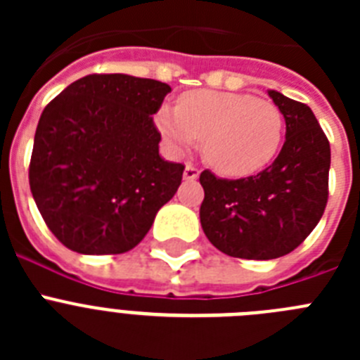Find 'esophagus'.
<instances>
[{
	"label": "esophagus",
	"mask_w": 360,
	"mask_h": 360,
	"mask_svg": "<svg viewBox=\"0 0 360 360\" xmlns=\"http://www.w3.org/2000/svg\"><path fill=\"white\" fill-rule=\"evenodd\" d=\"M198 174H200V169L198 167H196V165H193V164H187L186 165V171H184V178H186V180H196V178H198Z\"/></svg>",
	"instance_id": "34e87169"
}]
</instances>
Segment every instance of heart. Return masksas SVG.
Wrapping results in <instances>:
<instances>
[{
	"instance_id": "heart-1",
	"label": "heart",
	"mask_w": 360,
	"mask_h": 360,
	"mask_svg": "<svg viewBox=\"0 0 360 360\" xmlns=\"http://www.w3.org/2000/svg\"><path fill=\"white\" fill-rule=\"evenodd\" d=\"M158 126L178 151L203 139V157L225 176L262 171L278 155L285 133V119L274 103L216 90L184 94L176 111L160 110Z\"/></svg>"
}]
</instances>
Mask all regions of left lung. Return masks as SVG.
Here are the masks:
<instances>
[{
    "mask_svg": "<svg viewBox=\"0 0 360 360\" xmlns=\"http://www.w3.org/2000/svg\"><path fill=\"white\" fill-rule=\"evenodd\" d=\"M287 122L278 158L254 176L202 171L200 221L216 249L241 259H276L307 240L328 202L330 142L314 111L270 90Z\"/></svg>",
    "mask_w": 360,
    "mask_h": 360,
    "instance_id": "left-lung-1",
    "label": "left lung"
}]
</instances>
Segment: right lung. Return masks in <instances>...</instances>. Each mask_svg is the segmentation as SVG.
Wrapping results in <instances>:
<instances>
[{
    "label": "right lung",
    "mask_w": 360,
    "mask_h": 360,
    "mask_svg": "<svg viewBox=\"0 0 360 360\" xmlns=\"http://www.w3.org/2000/svg\"><path fill=\"white\" fill-rule=\"evenodd\" d=\"M169 84L91 73L46 104L28 182L46 227L79 254H122L141 243L186 165L162 160L153 117Z\"/></svg>",
    "instance_id": "obj_1"
}]
</instances>
